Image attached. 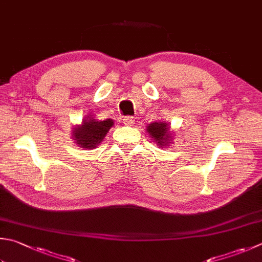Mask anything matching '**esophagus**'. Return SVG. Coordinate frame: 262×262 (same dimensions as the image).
I'll return each mask as SVG.
<instances>
[{
    "label": "esophagus",
    "mask_w": 262,
    "mask_h": 262,
    "mask_svg": "<svg viewBox=\"0 0 262 262\" xmlns=\"http://www.w3.org/2000/svg\"><path fill=\"white\" fill-rule=\"evenodd\" d=\"M123 123H124L125 125H132V124H135V117H132V116H125L124 118H123Z\"/></svg>",
    "instance_id": "1"
}]
</instances>
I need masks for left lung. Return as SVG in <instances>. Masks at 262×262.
<instances>
[{
  "label": "left lung",
  "mask_w": 262,
  "mask_h": 262,
  "mask_svg": "<svg viewBox=\"0 0 262 262\" xmlns=\"http://www.w3.org/2000/svg\"><path fill=\"white\" fill-rule=\"evenodd\" d=\"M147 132L159 147L169 146L172 140L170 125L165 122H154L147 125Z\"/></svg>",
  "instance_id": "8db88e82"
}]
</instances>
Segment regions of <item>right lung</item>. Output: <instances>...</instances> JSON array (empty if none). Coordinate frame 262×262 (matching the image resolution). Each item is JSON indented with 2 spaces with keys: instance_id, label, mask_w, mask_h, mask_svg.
<instances>
[{
  "instance_id": "obj_1",
  "label": "right lung",
  "mask_w": 262,
  "mask_h": 262,
  "mask_svg": "<svg viewBox=\"0 0 262 262\" xmlns=\"http://www.w3.org/2000/svg\"><path fill=\"white\" fill-rule=\"evenodd\" d=\"M113 125H114V121L112 118L98 121L95 118L86 117L82 121L81 125L74 126L72 138L81 148L93 149L103 140Z\"/></svg>"
}]
</instances>
